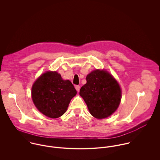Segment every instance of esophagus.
Returning <instances> with one entry per match:
<instances>
[{"mask_svg":"<svg viewBox=\"0 0 160 160\" xmlns=\"http://www.w3.org/2000/svg\"><path fill=\"white\" fill-rule=\"evenodd\" d=\"M75 89H76V91H79V90H80V86H78V85L75 86Z\"/></svg>","mask_w":160,"mask_h":160,"instance_id":"esophagus-1","label":"esophagus"}]
</instances>
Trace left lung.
I'll return each mask as SVG.
<instances>
[{"mask_svg":"<svg viewBox=\"0 0 160 160\" xmlns=\"http://www.w3.org/2000/svg\"><path fill=\"white\" fill-rule=\"evenodd\" d=\"M87 83L80 89L91 114L103 119L113 114L118 108L121 91L114 78L106 71L94 70L86 77Z\"/></svg>","mask_w":160,"mask_h":160,"instance_id":"8db88e82","label":"left lung"}]
</instances>
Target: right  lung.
<instances>
[{
  "label": "right lung",
  "instance_id": "1",
  "mask_svg": "<svg viewBox=\"0 0 160 160\" xmlns=\"http://www.w3.org/2000/svg\"><path fill=\"white\" fill-rule=\"evenodd\" d=\"M77 92L69 80H63L56 71L42 74L32 88V101L42 114L57 118L64 114Z\"/></svg>",
  "mask_w": 160,
  "mask_h": 160
}]
</instances>
